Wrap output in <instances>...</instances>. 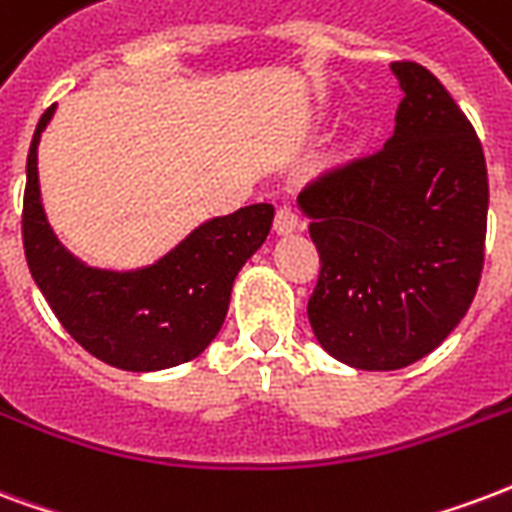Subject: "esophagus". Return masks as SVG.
<instances>
[{
	"label": "esophagus",
	"instance_id": "esophagus-1",
	"mask_svg": "<svg viewBox=\"0 0 512 512\" xmlns=\"http://www.w3.org/2000/svg\"><path fill=\"white\" fill-rule=\"evenodd\" d=\"M299 229V215L294 213V207H278V213H275V232L278 234H291Z\"/></svg>",
	"mask_w": 512,
	"mask_h": 512
}]
</instances>
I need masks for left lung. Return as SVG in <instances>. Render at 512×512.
I'll return each mask as SVG.
<instances>
[{"label": "left lung", "mask_w": 512, "mask_h": 512, "mask_svg": "<svg viewBox=\"0 0 512 512\" xmlns=\"http://www.w3.org/2000/svg\"><path fill=\"white\" fill-rule=\"evenodd\" d=\"M378 153L324 169L299 191L321 272L307 302L315 337L356 370H399L432 353L470 310L483 272L486 156L453 96L416 61Z\"/></svg>", "instance_id": "obj_1"}]
</instances>
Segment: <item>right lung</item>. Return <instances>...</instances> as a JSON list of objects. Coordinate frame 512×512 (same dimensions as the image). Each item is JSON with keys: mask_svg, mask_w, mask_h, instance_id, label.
<instances>
[{"mask_svg": "<svg viewBox=\"0 0 512 512\" xmlns=\"http://www.w3.org/2000/svg\"><path fill=\"white\" fill-rule=\"evenodd\" d=\"M53 107L26 159L21 232L34 283L72 340L110 367L153 372L197 359L224 326L234 278L267 240L275 207L261 202L213 218L145 270L86 267L61 248L42 213L37 145Z\"/></svg>", "mask_w": 512, "mask_h": 512, "instance_id": "add662e5", "label": "right lung"}]
</instances>
